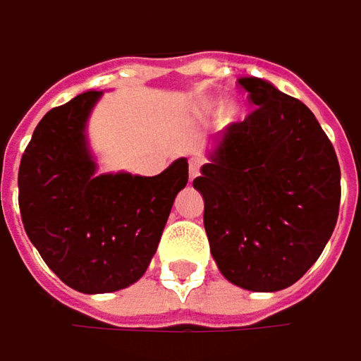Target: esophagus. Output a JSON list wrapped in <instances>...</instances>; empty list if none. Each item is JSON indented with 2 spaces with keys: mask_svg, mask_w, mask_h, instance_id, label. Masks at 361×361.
I'll use <instances>...</instances> for the list:
<instances>
[{
  "mask_svg": "<svg viewBox=\"0 0 361 361\" xmlns=\"http://www.w3.org/2000/svg\"><path fill=\"white\" fill-rule=\"evenodd\" d=\"M199 171H201V160L199 158H190L189 160V176L190 180L199 174Z\"/></svg>",
  "mask_w": 361,
  "mask_h": 361,
  "instance_id": "esophagus-1",
  "label": "esophagus"
}]
</instances>
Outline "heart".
Wrapping results in <instances>:
<instances>
[{
  "label": "heart",
  "instance_id": "heart-1",
  "mask_svg": "<svg viewBox=\"0 0 361 361\" xmlns=\"http://www.w3.org/2000/svg\"><path fill=\"white\" fill-rule=\"evenodd\" d=\"M226 114H231V107H226Z\"/></svg>",
  "mask_w": 361,
  "mask_h": 361
}]
</instances>
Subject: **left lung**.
<instances>
[{
	"instance_id": "8db88e82",
	"label": "left lung",
	"mask_w": 361,
	"mask_h": 361,
	"mask_svg": "<svg viewBox=\"0 0 361 361\" xmlns=\"http://www.w3.org/2000/svg\"><path fill=\"white\" fill-rule=\"evenodd\" d=\"M254 107L219 137L192 187L205 199L211 254L229 282L274 293L295 284L334 233L341 171L313 111L270 82L240 79Z\"/></svg>"
}]
</instances>
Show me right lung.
Listing matches in <instances>:
<instances>
[{
    "label": "right lung",
    "mask_w": 361,
    "mask_h": 361,
    "mask_svg": "<svg viewBox=\"0 0 361 361\" xmlns=\"http://www.w3.org/2000/svg\"><path fill=\"white\" fill-rule=\"evenodd\" d=\"M101 91H85L40 119L18 172L20 215L46 266L95 295L140 279L160 243L174 197L189 180L178 158L158 176H95L85 121Z\"/></svg>",
    "instance_id": "obj_1"
}]
</instances>
